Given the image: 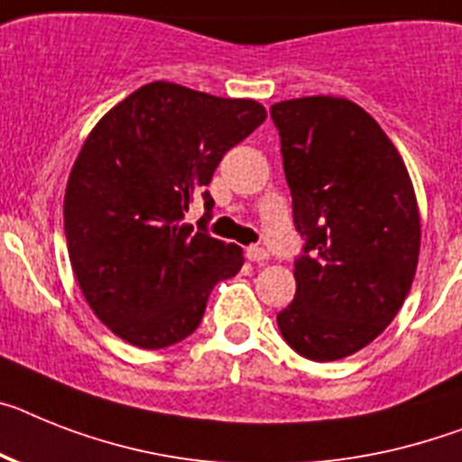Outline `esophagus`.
Segmentation results:
<instances>
[{
	"label": "esophagus",
	"instance_id": "esophagus-1",
	"mask_svg": "<svg viewBox=\"0 0 462 462\" xmlns=\"http://www.w3.org/2000/svg\"><path fill=\"white\" fill-rule=\"evenodd\" d=\"M246 258L254 263H261V261H267V258H270V254H267L263 246H249V249H246Z\"/></svg>",
	"mask_w": 462,
	"mask_h": 462
}]
</instances>
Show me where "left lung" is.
<instances>
[{
	"label": "left lung",
	"mask_w": 462,
	"mask_h": 462,
	"mask_svg": "<svg viewBox=\"0 0 462 462\" xmlns=\"http://www.w3.org/2000/svg\"><path fill=\"white\" fill-rule=\"evenodd\" d=\"M270 117L305 239L279 331L298 355L336 362L378 338L409 296L420 251L416 195L397 147L352 100H284Z\"/></svg>",
	"instance_id": "obj_1"
}]
</instances>
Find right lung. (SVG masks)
I'll list each match as a JSON object with an SVG mask.
<instances>
[{"instance_id":"1","label":"right lung","mask_w":462,"mask_h":462,"mask_svg":"<svg viewBox=\"0 0 462 462\" xmlns=\"http://www.w3.org/2000/svg\"><path fill=\"white\" fill-rule=\"evenodd\" d=\"M249 98H218L152 81L96 124L65 189V239L87 303L143 350L199 327L213 286L242 270L237 244L207 232V185L227 150L265 122ZM199 194L207 219L180 226Z\"/></svg>"}]
</instances>
